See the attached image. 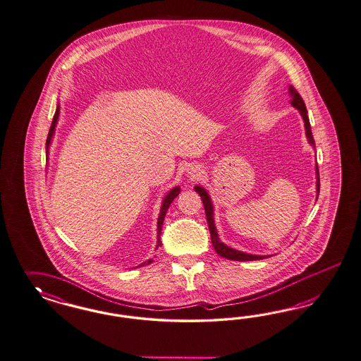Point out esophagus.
I'll return each mask as SVG.
<instances>
[{
  "label": "esophagus",
  "instance_id": "esophagus-1",
  "mask_svg": "<svg viewBox=\"0 0 361 361\" xmlns=\"http://www.w3.org/2000/svg\"><path fill=\"white\" fill-rule=\"evenodd\" d=\"M188 173L190 175V177L197 178L198 176L201 175V169H200V166H192V168L188 169Z\"/></svg>",
  "mask_w": 361,
  "mask_h": 361
}]
</instances>
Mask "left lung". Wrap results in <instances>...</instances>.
Segmentation results:
<instances>
[{"label": "left lung", "instance_id": "obj_1", "mask_svg": "<svg viewBox=\"0 0 361 361\" xmlns=\"http://www.w3.org/2000/svg\"><path fill=\"white\" fill-rule=\"evenodd\" d=\"M288 94L291 97V106L299 111V114L302 115L303 121H305L307 140L315 148V140H314V136H312V132H311V124H310V119H308V115H307L306 104H305L302 97L299 95V92L293 86L288 87ZM195 190L200 195L202 202H204L209 230H210V238H212L213 247L219 255L226 258V259H231V261H257V259H263V258L269 257V255H254V254L240 252V250L231 249L229 246H226L224 242H221L219 238V233L216 229V225H214V210H213V204H212V200H210L208 192L205 190V188L198 185L195 186ZM319 190H320V178H319V169H317V196H319Z\"/></svg>", "mask_w": 361, "mask_h": 361}]
</instances>
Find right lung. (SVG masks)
<instances>
[{"mask_svg": "<svg viewBox=\"0 0 361 361\" xmlns=\"http://www.w3.org/2000/svg\"><path fill=\"white\" fill-rule=\"evenodd\" d=\"M59 109H59V104H58V106H56V109H55L54 118H53V121H51V127H50V130H49V135H47V140H46V156H47V157H49V148H50V144H51L53 136H54L55 126H56V123H58V118H59ZM178 193H180V186H175L173 189H171V190H169V193H168V195L164 197V200H163L161 209H160V214H159V219H157V246H156V247L161 246L160 234H161V228H163L165 214H166V210L169 208V205L172 204V201L175 200L176 197L178 196ZM151 262H152V259H149V261H147V262H142L140 266L149 264Z\"/></svg>", "mask_w": 361, "mask_h": 361, "instance_id": "obj_1", "label": "right lung"}]
</instances>
